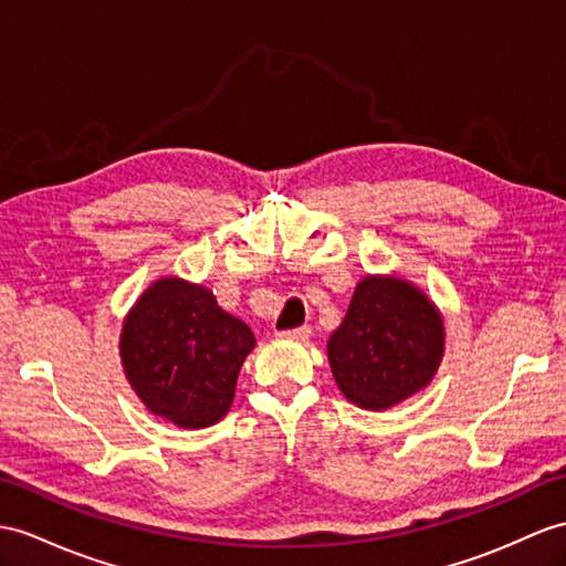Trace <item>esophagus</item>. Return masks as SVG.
I'll use <instances>...</instances> for the list:
<instances>
[{
  "label": "esophagus",
  "mask_w": 566,
  "mask_h": 566,
  "mask_svg": "<svg viewBox=\"0 0 566 566\" xmlns=\"http://www.w3.org/2000/svg\"><path fill=\"white\" fill-rule=\"evenodd\" d=\"M310 334H312L310 326H297V328L279 331V338H285V340H307Z\"/></svg>",
  "instance_id": "obj_1"
}]
</instances>
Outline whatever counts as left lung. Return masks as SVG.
I'll list each match as a JSON object with an SVG mask.
<instances>
[{
    "instance_id": "obj_1",
    "label": "left lung",
    "mask_w": 566,
    "mask_h": 566,
    "mask_svg": "<svg viewBox=\"0 0 566 566\" xmlns=\"http://www.w3.org/2000/svg\"><path fill=\"white\" fill-rule=\"evenodd\" d=\"M326 353L350 403L387 410L432 381L444 357L442 314L412 283L367 275L357 283Z\"/></svg>"
}]
</instances>
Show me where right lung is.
<instances>
[{"mask_svg":"<svg viewBox=\"0 0 566 566\" xmlns=\"http://www.w3.org/2000/svg\"><path fill=\"white\" fill-rule=\"evenodd\" d=\"M252 328L218 307L211 291L160 279L136 300L122 326L119 355L142 403L185 430L211 427L235 398Z\"/></svg>","mask_w":566,"mask_h":566,"instance_id":"add662e5","label":"right lung"}]
</instances>
